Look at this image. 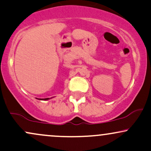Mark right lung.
Returning a JSON list of instances; mask_svg holds the SVG:
<instances>
[{
    "instance_id": "obj_1",
    "label": "right lung",
    "mask_w": 151,
    "mask_h": 151,
    "mask_svg": "<svg viewBox=\"0 0 151 151\" xmlns=\"http://www.w3.org/2000/svg\"><path fill=\"white\" fill-rule=\"evenodd\" d=\"M52 99V98H45V99H39V100H44V101H47V100H49V99Z\"/></svg>"
}]
</instances>
